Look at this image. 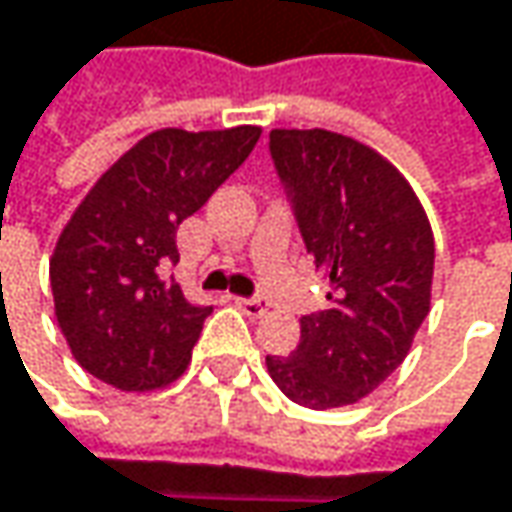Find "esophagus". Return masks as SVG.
Here are the masks:
<instances>
[{
	"label": "esophagus",
	"mask_w": 512,
	"mask_h": 512,
	"mask_svg": "<svg viewBox=\"0 0 512 512\" xmlns=\"http://www.w3.org/2000/svg\"><path fill=\"white\" fill-rule=\"evenodd\" d=\"M234 304H237L249 319H257V316L266 313V302H263V299H234Z\"/></svg>",
	"instance_id": "34e87169"
}]
</instances>
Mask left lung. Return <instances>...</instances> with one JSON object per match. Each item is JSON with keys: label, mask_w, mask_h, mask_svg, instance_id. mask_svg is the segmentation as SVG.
<instances>
[{"label": "left lung", "mask_w": 512, "mask_h": 512, "mask_svg": "<svg viewBox=\"0 0 512 512\" xmlns=\"http://www.w3.org/2000/svg\"><path fill=\"white\" fill-rule=\"evenodd\" d=\"M299 234L331 290L266 369L296 404L346 407L384 384L431 307L434 234L410 184L369 146L322 128L269 131Z\"/></svg>", "instance_id": "obj_1"}]
</instances>
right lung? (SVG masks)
Segmentation results:
<instances>
[{
  "label": "right lung",
  "mask_w": 512,
  "mask_h": 512,
  "mask_svg": "<svg viewBox=\"0 0 512 512\" xmlns=\"http://www.w3.org/2000/svg\"><path fill=\"white\" fill-rule=\"evenodd\" d=\"M260 128H163L128 149L87 193L49 263L72 357L99 381L146 393L175 381L213 307L190 304L166 272L175 231L240 169Z\"/></svg>",
  "instance_id": "right-lung-1"
}]
</instances>
